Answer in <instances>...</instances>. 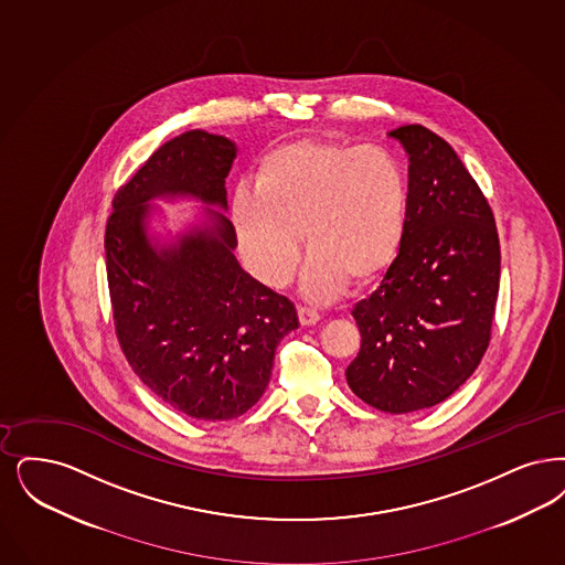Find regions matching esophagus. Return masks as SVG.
Wrapping results in <instances>:
<instances>
[{
    "instance_id": "esophagus-1",
    "label": "esophagus",
    "mask_w": 565,
    "mask_h": 565,
    "mask_svg": "<svg viewBox=\"0 0 565 565\" xmlns=\"http://www.w3.org/2000/svg\"><path fill=\"white\" fill-rule=\"evenodd\" d=\"M298 319L302 326H313L319 321V313L316 309H309V307H298Z\"/></svg>"
}]
</instances>
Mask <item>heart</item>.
Wrapping results in <instances>:
<instances>
[{"label": "heart", "instance_id": "b5f03b06", "mask_svg": "<svg viewBox=\"0 0 565 565\" xmlns=\"http://www.w3.org/2000/svg\"><path fill=\"white\" fill-rule=\"evenodd\" d=\"M406 205L404 168L388 149L300 138L258 159L252 191L233 195L231 223L249 273L271 288L292 277L300 233L302 294L321 302L393 263Z\"/></svg>", "mask_w": 565, "mask_h": 565}]
</instances>
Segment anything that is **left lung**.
<instances>
[{
  "mask_svg": "<svg viewBox=\"0 0 565 565\" xmlns=\"http://www.w3.org/2000/svg\"><path fill=\"white\" fill-rule=\"evenodd\" d=\"M391 138L406 149V226L381 286L353 309L362 349L347 383L367 406L407 414L437 406L481 362L500 284L488 200L456 151L425 126Z\"/></svg>",
  "mask_w": 565,
  "mask_h": 565,
  "instance_id": "1",
  "label": "left lung"
}]
</instances>
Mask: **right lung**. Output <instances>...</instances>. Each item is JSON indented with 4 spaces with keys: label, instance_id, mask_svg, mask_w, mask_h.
Instances as JSON below:
<instances>
[{
    "label": "right lung",
    "instance_id": "obj_1",
    "mask_svg": "<svg viewBox=\"0 0 565 565\" xmlns=\"http://www.w3.org/2000/svg\"><path fill=\"white\" fill-rule=\"evenodd\" d=\"M237 147L191 130L161 145L115 193L105 252L119 347L138 379L198 420H231L271 381L279 340L298 328L292 302L244 271L226 218L225 179ZM207 204L174 245L148 233L149 201ZM220 210L216 211L215 207Z\"/></svg>",
    "mask_w": 565,
    "mask_h": 565
}]
</instances>
